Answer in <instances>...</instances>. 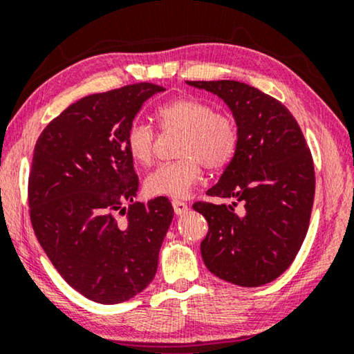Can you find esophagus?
Here are the masks:
<instances>
[{"label": "esophagus", "instance_id": "34e87169", "mask_svg": "<svg viewBox=\"0 0 354 354\" xmlns=\"http://www.w3.org/2000/svg\"><path fill=\"white\" fill-rule=\"evenodd\" d=\"M172 207H174V212H176L177 216H182L188 212V205L183 201H178V200H174L172 201Z\"/></svg>", "mask_w": 354, "mask_h": 354}]
</instances>
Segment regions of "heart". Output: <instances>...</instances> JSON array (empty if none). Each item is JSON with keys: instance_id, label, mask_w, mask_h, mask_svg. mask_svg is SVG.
<instances>
[{"instance_id": "b5f03b06", "label": "heart", "mask_w": 354, "mask_h": 354, "mask_svg": "<svg viewBox=\"0 0 354 354\" xmlns=\"http://www.w3.org/2000/svg\"><path fill=\"white\" fill-rule=\"evenodd\" d=\"M156 119L164 130L182 132L178 156L154 169L145 180L153 196L185 198L201 180L203 164L207 169L227 166L239 148V129L234 118L214 111L211 103L196 96H180L162 104ZM125 147L135 162L153 161L154 130L145 122H133L125 135Z\"/></svg>"}]
</instances>
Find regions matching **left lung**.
<instances>
[{
    "mask_svg": "<svg viewBox=\"0 0 354 354\" xmlns=\"http://www.w3.org/2000/svg\"><path fill=\"white\" fill-rule=\"evenodd\" d=\"M187 84L219 96L239 129L235 156L206 192L232 203L193 205L209 225L203 261L225 282L261 287L288 269L306 236L316 187L311 151L292 113L272 96L235 80Z\"/></svg>",
    "mask_w": 354,
    "mask_h": 354,
    "instance_id": "1",
    "label": "left lung"
}]
</instances>
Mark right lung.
I'll use <instances>...</instances> for the list:
<instances>
[{
    "mask_svg": "<svg viewBox=\"0 0 354 354\" xmlns=\"http://www.w3.org/2000/svg\"><path fill=\"white\" fill-rule=\"evenodd\" d=\"M161 91L133 84L85 96L46 125L33 149V230L61 277L91 301H127L156 275L174 209L164 196L133 203L138 177L125 135L145 101Z\"/></svg>",
    "mask_w": 354,
    "mask_h": 354,
    "instance_id": "right-lung-1",
    "label": "right lung"
}]
</instances>
